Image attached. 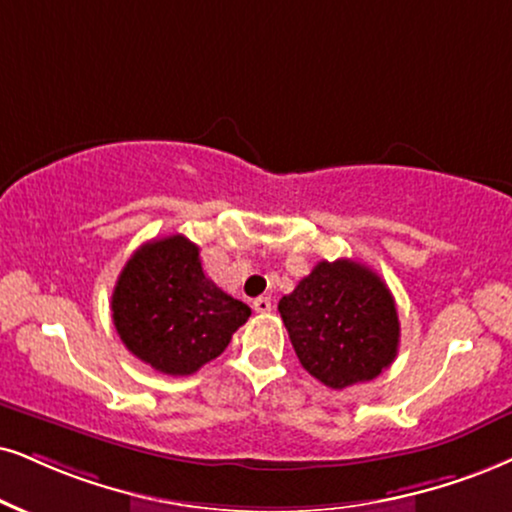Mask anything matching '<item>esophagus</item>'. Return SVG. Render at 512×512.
<instances>
[{"label":"esophagus","instance_id":"1","mask_svg":"<svg viewBox=\"0 0 512 512\" xmlns=\"http://www.w3.org/2000/svg\"><path fill=\"white\" fill-rule=\"evenodd\" d=\"M270 308H273V301H270L268 296H258V299H254L256 313H270Z\"/></svg>","mask_w":512,"mask_h":512}]
</instances>
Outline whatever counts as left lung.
<instances>
[{
    "label": "left lung",
    "instance_id": "8db88e82",
    "mask_svg": "<svg viewBox=\"0 0 512 512\" xmlns=\"http://www.w3.org/2000/svg\"><path fill=\"white\" fill-rule=\"evenodd\" d=\"M277 311L304 368L332 389L375 380L399 351V313L382 277L339 258L320 261Z\"/></svg>",
    "mask_w": 512,
    "mask_h": 512
}]
</instances>
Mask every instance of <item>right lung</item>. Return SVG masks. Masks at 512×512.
<instances>
[{
    "label": "right lung",
    "mask_w": 512,
    "mask_h": 512,
    "mask_svg": "<svg viewBox=\"0 0 512 512\" xmlns=\"http://www.w3.org/2000/svg\"><path fill=\"white\" fill-rule=\"evenodd\" d=\"M118 337L163 375H192L227 349L251 308L208 280L199 246L182 235L142 244L111 296Z\"/></svg>",
    "instance_id": "add662e5"
}]
</instances>
